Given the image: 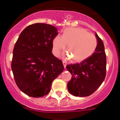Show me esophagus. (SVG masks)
Listing matches in <instances>:
<instances>
[{
    "label": "esophagus",
    "mask_w": 120,
    "mask_h": 120,
    "mask_svg": "<svg viewBox=\"0 0 120 120\" xmlns=\"http://www.w3.org/2000/svg\"><path fill=\"white\" fill-rule=\"evenodd\" d=\"M63 66H64V68H66V66H67V63L66 62V61H63Z\"/></svg>",
    "instance_id": "1"
}]
</instances>
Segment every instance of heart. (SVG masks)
<instances>
[{"label":"heart","mask_w":120,"mask_h":120,"mask_svg":"<svg viewBox=\"0 0 120 120\" xmlns=\"http://www.w3.org/2000/svg\"><path fill=\"white\" fill-rule=\"evenodd\" d=\"M67 45L68 52L64 53L65 59L72 58L74 62L78 63L86 60L95 52L97 40L94 35L88 33L82 28H69L64 31L63 35H57L53 42V52L59 56Z\"/></svg>","instance_id":"obj_1"}]
</instances>
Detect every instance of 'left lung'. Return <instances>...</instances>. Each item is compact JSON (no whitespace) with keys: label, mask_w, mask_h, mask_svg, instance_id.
Returning a JSON list of instances; mask_svg holds the SVG:
<instances>
[{"label":"left lung","mask_w":120,"mask_h":120,"mask_svg":"<svg viewBox=\"0 0 120 120\" xmlns=\"http://www.w3.org/2000/svg\"><path fill=\"white\" fill-rule=\"evenodd\" d=\"M97 46L95 52L80 63L69 64L66 68L72 75L67 83L68 92L75 96L85 97L92 94L106 77V56L102 40L95 33Z\"/></svg>","instance_id":"left-lung-1"}]
</instances>
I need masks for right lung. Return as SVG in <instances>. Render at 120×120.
<instances>
[{
  "label": "right lung",
  "mask_w": 120,
  "mask_h": 120,
  "mask_svg": "<svg viewBox=\"0 0 120 120\" xmlns=\"http://www.w3.org/2000/svg\"><path fill=\"white\" fill-rule=\"evenodd\" d=\"M58 34L53 25L36 23L23 30L14 45L11 70L17 85L28 96L49 94L52 82L64 70L61 60L52 53Z\"/></svg>",
  "instance_id": "add662e5"
}]
</instances>
